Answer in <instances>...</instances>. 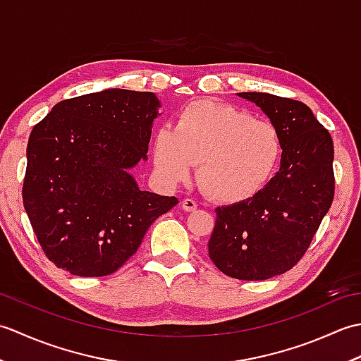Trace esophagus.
I'll list each match as a JSON object with an SVG mask.
<instances>
[{"instance_id": "34e87169", "label": "esophagus", "mask_w": 361, "mask_h": 361, "mask_svg": "<svg viewBox=\"0 0 361 361\" xmlns=\"http://www.w3.org/2000/svg\"><path fill=\"white\" fill-rule=\"evenodd\" d=\"M197 202L195 200H192V198H185V200L181 202V208L185 209L186 212H192V211H195L197 209Z\"/></svg>"}]
</instances>
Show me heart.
<instances>
[{"mask_svg":"<svg viewBox=\"0 0 361 361\" xmlns=\"http://www.w3.org/2000/svg\"><path fill=\"white\" fill-rule=\"evenodd\" d=\"M283 141L273 122L252 118L233 105L195 101L186 105L175 127H161L153 141V161L167 181L188 178L198 163L197 181L224 203L257 194L281 164Z\"/></svg>","mask_w":361,"mask_h":361,"instance_id":"1","label":"heart"}]
</instances>
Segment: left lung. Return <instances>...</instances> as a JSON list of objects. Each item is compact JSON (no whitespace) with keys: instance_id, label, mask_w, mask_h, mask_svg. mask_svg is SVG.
<instances>
[{"instance_id":"left-lung-1","label":"left lung","mask_w":361,"mask_h":361,"mask_svg":"<svg viewBox=\"0 0 361 361\" xmlns=\"http://www.w3.org/2000/svg\"><path fill=\"white\" fill-rule=\"evenodd\" d=\"M262 109L283 141L281 169L248 200L216 208L208 242L219 270L264 281L291 270L334 202V142L307 105L268 93H239Z\"/></svg>"}]
</instances>
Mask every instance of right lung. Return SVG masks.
<instances>
[{"label":"right lung","mask_w":361,"mask_h":361,"mask_svg":"<svg viewBox=\"0 0 361 361\" xmlns=\"http://www.w3.org/2000/svg\"><path fill=\"white\" fill-rule=\"evenodd\" d=\"M158 106L149 91L110 88L59 102L34 126L23 204L57 268L83 278L118 271L178 203L128 173L149 150Z\"/></svg>","instance_id":"obj_1"}]
</instances>
